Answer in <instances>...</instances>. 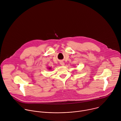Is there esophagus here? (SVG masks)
I'll use <instances>...</instances> for the list:
<instances>
[{
	"label": "esophagus",
	"instance_id": "34e87169",
	"mask_svg": "<svg viewBox=\"0 0 121 121\" xmlns=\"http://www.w3.org/2000/svg\"><path fill=\"white\" fill-rule=\"evenodd\" d=\"M60 65H62V66H64V65H65V63H64V62L63 61H60Z\"/></svg>",
	"mask_w": 121,
	"mask_h": 121
}]
</instances>
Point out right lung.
Listing matches in <instances>:
<instances>
[{"instance_id": "obj_1", "label": "right lung", "mask_w": 121, "mask_h": 121, "mask_svg": "<svg viewBox=\"0 0 121 121\" xmlns=\"http://www.w3.org/2000/svg\"><path fill=\"white\" fill-rule=\"evenodd\" d=\"M48 69H52V68H51V67H50V68H48Z\"/></svg>"}]
</instances>
